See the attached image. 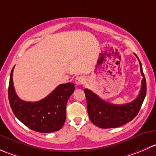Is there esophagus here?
<instances>
[{
	"label": "esophagus",
	"mask_w": 156,
	"mask_h": 156,
	"mask_svg": "<svg viewBox=\"0 0 156 156\" xmlns=\"http://www.w3.org/2000/svg\"><path fill=\"white\" fill-rule=\"evenodd\" d=\"M85 78H84V77L82 76H78L76 78H75V84H76V85L79 86V85H82V84H84V83H85Z\"/></svg>",
	"instance_id": "obj_1"
}]
</instances>
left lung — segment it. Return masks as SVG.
I'll return each instance as SVG.
<instances>
[{
  "mask_svg": "<svg viewBox=\"0 0 156 156\" xmlns=\"http://www.w3.org/2000/svg\"><path fill=\"white\" fill-rule=\"evenodd\" d=\"M137 57V55H136ZM138 58V57H137ZM139 59V58H138ZM140 62L142 76V87L138 97L132 102L125 104H113L106 102L96 94L88 89H84L87 108L90 121L100 128H116L129 123L139 113L146 94V81Z\"/></svg>",
  "mask_w": 156,
  "mask_h": 156,
  "instance_id": "obj_1",
  "label": "left lung"
}]
</instances>
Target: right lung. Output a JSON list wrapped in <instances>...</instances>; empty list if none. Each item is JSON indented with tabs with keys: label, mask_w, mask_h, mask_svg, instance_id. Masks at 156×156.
I'll list each match as a JSON object with an SVG mask.
<instances>
[{
	"label": "right lung",
	"mask_w": 156,
	"mask_h": 156,
	"mask_svg": "<svg viewBox=\"0 0 156 156\" xmlns=\"http://www.w3.org/2000/svg\"><path fill=\"white\" fill-rule=\"evenodd\" d=\"M14 68V66H13ZM12 69L8 87V98L13 113L18 120L32 130L39 133L58 131L66 119V104L75 90L72 82L58 85L46 98L36 102L20 99L15 92Z\"/></svg>",
	"instance_id": "add662e5"
}]
</instances>
